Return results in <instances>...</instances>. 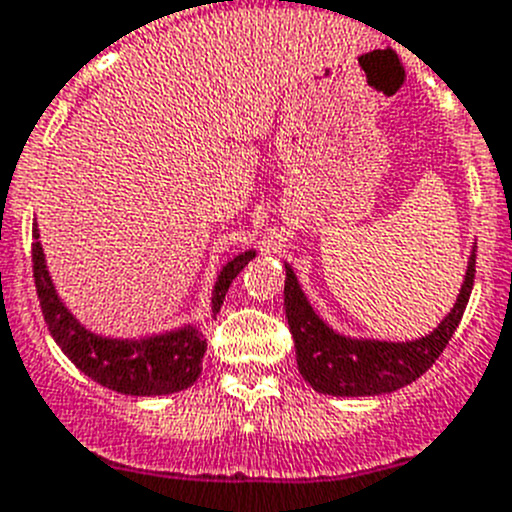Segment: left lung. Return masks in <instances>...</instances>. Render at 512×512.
Instances as JSON below:
<instances>
[{"label":"left lung","instance_id":"1","mask_svg":"<svg viewBox=\"0 0 512 512\" xmlns=\"http://www.w3.org/2000/svg\"><path fill=\"white\" fill-rule=\"evenodd\" d=\"M475 283V247L452 310L417 341L353 338L333 331L305 298L293 267L285 262V315L295 341L298 371L315 391L328 396H379L417 381L439 358L462 321Z\"/></svg>","mask_w":512,"mask_h":512}]
</instances>
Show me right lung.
Segmentation results:
<instances>
[{"label": "right lung", "instance_id": "obj_1", "mask_svg": "<svg viewBox=\"0 0 512 512\" xmlns=\"http://www.w3.org/2000/svg\"><path fill=\"white\" fill-rule=\"evenodd\" d=\"M32 237H35L32 272H35L37 298H40L45 323L62 353L85 376L98 381L105 389L128 396L176 394V391L189 389L199 379L207 338L199 331L197 323H184L181 328L141 338H111L88 331L57 295L50 270H47L37 224L32 229ZM255 255V250L242 252L219 270L212 290V315L219 313L232 280Z\"/></svg>", "mask_w": 512, "mask_h": 512}]
</instances>
